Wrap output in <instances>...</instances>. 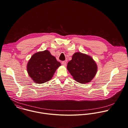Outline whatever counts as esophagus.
Returning a JSON list of instances; mask_svg holds the SVG:
<instances>
[{"instance_id":"esophagus-1","label":"esophagus","mask_w":128,"mask_h":128,"mask_svg":"<svg viewBox=\"0 0 128 128\" xmlns=\"http://www.w3.org/2000/svg\"><path fill=\"white\" fill-rule=\"evenodd\" d=\"M62 65H63L64 66H66V65H67L66 62V61H63V62H62Z\"/></svg>"}]
</instances>
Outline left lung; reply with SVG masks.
<instances>
[{
	"mask_svg": "<svg viewBox=\"0 0 128 128\" xmlns=\"http://www.w3.org/2000/svg\"><path fill=\"white\" fill-rule=\"evenodd\" d=\"M67 68L73 78L80 84L90 82L98 71L97 64L93 58L80 52L73 55Z\"/></svg>",
	"mask_w": 128,
	"mask_h": 128,
	"instance_id": "8db88e82",
	"label": "left lung"
}]
</instances>
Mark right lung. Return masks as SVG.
I'll list each match as a JSON object with an SVG mask.
<instances>
[{
	"instance_id": "obj_1",
	"label": "right lung",
	"mask_w": 128,
	"mask_h": 128,
	"mask_svg": "<svg viewBox=\"0 0 128 128\" xmlns=\"http://www.w3.org/2000/svg\"><path fill=\"white\" fill-rule=\"evenodd\" d=\"M61 66L56 58L48 50L34 54L28 62L26 69L29 76L37 84L50 80L56 70Z\"/></svg>"
}]
</instances>
